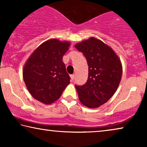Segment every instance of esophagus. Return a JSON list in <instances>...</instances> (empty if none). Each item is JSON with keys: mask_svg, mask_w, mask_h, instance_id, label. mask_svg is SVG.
I'll return each instance as SVG.
<instances>
[{"mask_svg": "<svg viewBox=\"0 0 147 147\" xmlns=\"http://www.w3.org/2000/svg\"><path fill=\"white\" fill-rule=\"evenodd\" d=\"M70 78H71V81H73L74 80V78H75V76H74V74H72V75H70Z\"/></svg>", "mask_w": 147, "mask_h": 147, "instance_id": "34e87169", "label": "esophagus"}]
</instances>
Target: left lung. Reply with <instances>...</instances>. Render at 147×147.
Wrapping results in <instances>:
<instances>
[{
    "label": "left lung",
    "instance_id": "obj_1",
    "mask_svg": "<svg viewBox=\"0 0 147 147\" xmlns=\"http://www.w3.org/2000/svg\"><path fill=\"white\" fill-rule=\"evenodd\" d=\"M75 47L84 54L88 65L87 82L75 86L80 101L88 108H98L118 89L122 74L121 61L110 46L95 37L76 44Z\"/></svg>",
    "mask_w": 147,
    "mask_h": 147
}]
</instances>
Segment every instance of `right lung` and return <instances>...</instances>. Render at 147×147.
<instances>
[{"label": "right lung", "mask_w": 147, "mask_h": 147, "mask_svg": "<svg viewBox=\"0 0 147 147\" xmlns=\"http://www.w3.org/2000/svg\"><path fill=\"white\" fill-rule=\"evenodd\" d=\"M70 43L57 39L47 40L34 51L24 65L23 76L31 95L45 104L57 100L70 83L62 61Z\"/></svg>", "instance_id": "obj_1"}]
</instances>
